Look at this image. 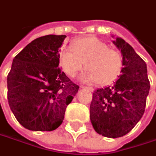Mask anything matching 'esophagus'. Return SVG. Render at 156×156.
Returning a JSON list of instances; mask_svg holds the SVG:
<instances>
[{
	"label": "esophagus",
	"mask_w": 156,
	"mask_h": 156,
	"mask_svg": "<svg viewBox=\"0 0 156 156\" xmlns=\"http://www.w3.org/2000/svg\"><path fill=\"white\" fill-rule=\"evenodd\" d=\"M80 87H81V88H86V89L89 90L90 92H94V88L92 87H83V86H80Z\"/></svg>",
	"instance_id": "obj_1"
}]
</instances>
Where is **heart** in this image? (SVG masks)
<instances>
[{"label": "heart", "mask_w": 156, "mask_h": 156, "mask_svg": "<svg viewBox=\"0 0 156 156\" xmlns=\"http://www.w3.org/2000/svg\"><path fill=\"white\" fill-rule=\"evenodd\" d=\"M59 60L62 70L70 77H75L85 62L87 71L80 77L81 80L96 81L99 85L114 81L122 69L121 55L96 37L76 40L73 44V50L64 49L60 52Z\"/></svg>", "instance_id": "heart-1"}]
</instances>
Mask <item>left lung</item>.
Instances as JSON below:
<instances>
[{"mask_svg": "<svg viewBox=\"0 0 156 156\" xmlns=\"http://www.w3.org/2000/svg\"><path fill=\"white\" fill-rule=\"evenodd\" d=\"M112 43L122 55L121 75L113 85L94 92L90 120L97 133L117 138L129 133L142 119L150 84L147 64L134 49L119 37Z\"/></svg>", "mask_w": 156, "mask_h": 156, "instance_id": "obj_1", "label": "left lung"}]
</instances>
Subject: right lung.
I'll return each mask as SVG.
<instances>
[{
  "instance_id": "right-lung-1",
  "label": "right lung",
  "mask_w": 156,
  "mask_h": 156,
  "mask_svg": "<svg viewBox=\"0 0 156 156\" xmlns=\"http://www.w3.org/2000/svg\"><path fill=\"white\" fill-rule=\"evenodd\" d=\"M66 35L34 39L12 60L7 76V100L16 119L26 129L51 131L64 119L67 105L79 86L59 68V53Z\"/></svg>"
}]
</instances>
